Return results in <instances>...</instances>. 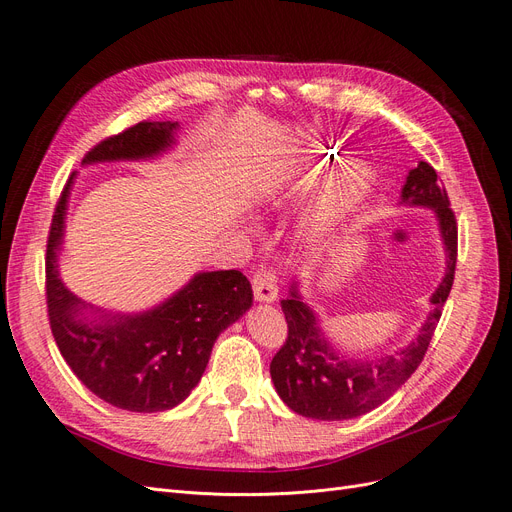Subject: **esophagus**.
<instances>
[{
    "label": "esophagus",
    "mask_w": 512,
    "mask_h": 512,
    "mask_svg": "<svg viewBox=\"0 0 512 512\" xmlns=\"http://www.w3.org/2000/svg\"><path fill=\"white\" fill-rule=\"evenodd\" d=\"M252 290L258 302H273L279 292L277 275L273 273V269H267V267L258 269L252 279Z\"/></svg>",
    "instance_id": "34e87169"
}]
</instances>
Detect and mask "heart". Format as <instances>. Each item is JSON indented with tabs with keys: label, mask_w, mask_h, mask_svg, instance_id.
I'll list each match as a JSON object with an SVG mask.
<instances>
[{
	"label": "heart",
	"mask_w": 512,
	"mask_h": 512,
	"mask_svg": "<svg viewBox=\"0 0 512 512\" xmlns=\"http://www.w3.org/2000/svg\"><path fill=\"white\" fill-rule=\"evenodd\" d=\"M325 170V157L311 149L294 161V166L275 185L262 191V199L296 197L309 191ZM372 174L361 161H346L325 178L315 206L306 218V235L313 243H321L338 229L370 191Z\"/></svg>",
	"instance_id": "1"
}]
</instances>
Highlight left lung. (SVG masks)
<instances>
[{
	"label": "left lung",
	"instance_id": "1",
	"mask_svg": "<svg viewBox=\"0 0 512 512\" xmlns=\"http://www.w3.org/2000/svg\"><path fill=\"white\" fill-rule=\"evenodd\" d=\"M405 206L431 208L439 220L447 269L431 296L428 313L416 340L397 355L378 361H353L340 357L325 340L315 313L306 306L292 283L290 296L281 300L288 321V338L271 361V378L283 403L292 412L315 420H349L376 410L410 378L424 359L441 319L443 304L452 292L458 258V224L449 197L431 163L420 161L410 170L401 189Z\"/></svg>",
	"mask_w": 512,
	"mask_h": 512
}]
</instances>
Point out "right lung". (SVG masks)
I'll list each match as a JSON object with an SVG mask.
<instances>
[{
  "mask_svg": "<svg viewBox=\"0 0 512 512\" xmlns=\"http://www.w3.org/2000/svg\"><path fill=\"white\" fill-rule=\"evenodd\" d=\"M176 128L172 121H140L98 142L84 163L155 157L174 145ZM73 178L75 172L56 203L46 250V302L58 351L96 397L119 410H172L206 372L220 332L252 306V285L241 271L197 273L147 313L88 319L86 304L58 277Z\"/></svg>",
  "mask_w": 512,
  "mask_h": 512,
  "instance_id": "right-lung-1",
  "label": "right lung"
}]
</instances>
